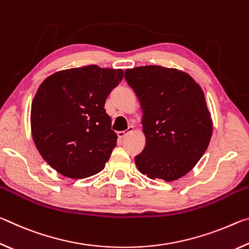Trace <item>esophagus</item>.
<instances>
[{
	"instance_id": "obj_1",
	"label": "esophagus",
	"mask_w": 249,
	"mask_h": 249,
	"mask_svg": "<svg viewBox=\"0 0 249 249\" xmlns=\"http://www.w3.org/2000/svg\"><path fill=\"white\" fill-rule=\"evenodd\" d=\"M134 130V127L133 126H129V127L126 129V130H121V132H117V136H119L120 140H123V138L126 136V135L132 133Z\"/></svg>"
}]
</instances>
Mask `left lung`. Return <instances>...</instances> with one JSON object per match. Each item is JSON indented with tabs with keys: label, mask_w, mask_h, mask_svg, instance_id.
<instances>
[{
	"label": "left lung",
	"mask_w": 249,
	"mask_h": 249,
	"mask_svg": "<svg viewBox=\"0 0 249 249\" xmlns=\"http://www.w3.org/2000/svg\"><path fill=\"white\" fill-rule=\"evenodd\" d=\"M140 100L146 146L135 157L142 175L174 181L187 175L205 153L213 123L201 87L188 73L160 66L125 71Z\"/></svg>",
	"instance_id": "1"
}]
</instances>
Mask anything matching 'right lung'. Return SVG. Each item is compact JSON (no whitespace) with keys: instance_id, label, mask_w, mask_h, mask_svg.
I'll return each mask as SVG.
<instances>
[{"instance_id":"add662e5","label":"right lung","mask_w":249,"mask_h":249,"mask_svg":"<svg viewBox=\"0 0 249 249\" xmlns=\"http://www.w3.org/2000/svg\"><path fill=\"white\" fill-rule=\"evenodd\" d=\"M123 77L122 69L91 65L58 71L40 84L32 102L33 140L59 174L83 179L104 168L117 140L104 104Z\"/></svg>"}]
</instances>
